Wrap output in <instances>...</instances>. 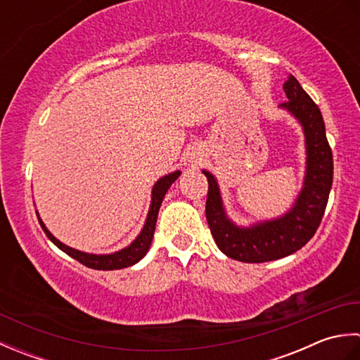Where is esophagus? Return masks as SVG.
<instances>
[{"mask_svg": "<svg viewBox=\"0 0 360 360\" xmlns=\"http://www.w3.org/2000/svg\"><path fill=\"white\" fill-rule=\"evenodd\" d=\"M201 160H202L201 151L195 150V151H192V153H190V155H188V162H190V165H198V164H201Z\"/></svg>", "mask_w": 360, "mask_h": 360, "instance_id": "34e87169", "label": "esophagus"}]
</instances>
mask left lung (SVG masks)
I'll return each mask as SVG.
<instances>
[{"mask_svg": "<svg viewBox=\"0 0 360 360\" xmlns=\"http://www.w3.org/2000/svg\"><path fill=\"white\" fill-rule=\"evenodd\" d=\"M283 89L289 101L281 103L280 108L302 125L307 150L303 187L292 207L278 218L250 226L235 224L227 217L217 178L202 170L209 181L205 217L213 240L223 254L243 263L272 262L302 249L319 229L331 192L333 153L322 112L294 75H289Z\"/></svg>", "mask_w": 360, "mask_h": 360, "instance_id": "8db88e82", "label": "left lung"}]
</instances>
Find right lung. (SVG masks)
I'll return each instance as SVG.
<instances>
[{"label":"right lung","instance_id":"add662e5","mask_svg":"<svg viewBox=\"0 0 360 360\" xmlns=\"http://www.w3.org/2000/svg\"><path fill=\"white\" fill-rule=\"evenodd\" d=\"M179 176H181V170H176L162 176V178H159L156 181V184L151 188V204H150L148 215H147V219H145V224L142 227L141 233L137 235L127 248L120 249L117 252H112V254H88V252H82V250L66 246L65 243L58 241L56 236L48 231V227L44 226L40 215H38V212H37V217H38V221H40V226L44 231L46 236H48V238L56 244L60 250H63L65 254L72 257L74 259H77V262H80L82 264H85L91 267V269H97V271L124 269V267L133 266L137 262H141V259L145 257V254L148 252L153 241V235H155L160 204H162V200L165 193L168 192V188L172 187L173 182L178 179Z\"/></svg>","mask_w":360,"mask_h":360}]
</instances>
